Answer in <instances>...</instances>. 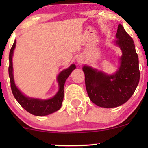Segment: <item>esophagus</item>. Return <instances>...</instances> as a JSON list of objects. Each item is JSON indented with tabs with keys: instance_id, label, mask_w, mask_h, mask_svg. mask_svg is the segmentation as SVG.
<instances>
[{
	"instance_id": "1",
	"label": "esophagus",
	"mask_w": 148,
	"mask_h": 148,
	"mask_svg": "<svg viewBox=\"0 0 148 148\" xmlns=\"http://www.w3.org/2000/svg\"><path fill=\"white\" fill-rule=\"evenodd\" d=\"M78 62H79V63H80V64H82L83 62H84V60H83V59H81V58H79L78 59Z\"/></svg>"
}]
</instances>
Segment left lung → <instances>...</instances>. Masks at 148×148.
Listing matches in <instances>:
<instances>
[{"label": "left lung", "instance_id": "8db88e82", "mask_svg": "<svg viewBox=\"0 0 148 148\" xmlns=\"http://www.w3.org/2000/svg\"><path fill=\"white\" fill-rule=\"evenodd\" d=\"M115 44L122 50L120 66L113 75H108L89 66H84L86 88L90 99L103 108H113L127 102L136 89L140 71L138 56L133 39L119 24Z\"/></svg>", "mask_w": 148, "mask_h": 148}]
</instances>
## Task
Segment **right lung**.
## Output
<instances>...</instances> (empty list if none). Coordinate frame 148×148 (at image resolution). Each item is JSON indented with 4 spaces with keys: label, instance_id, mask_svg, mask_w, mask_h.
<instances>
[{
    "label": "right lung",
    "instance_id": "obj_1",
    "mask_svg": "<svg viewBox=\"0 0 148 148\" xmlns=\"http://www.w3.org/2000/svg\"><path fill=\"white\" fill-rule=\"evenodd\" d=\"M16 46V40L10 51L9 60L10 65L9 76L10 79V85H11L12 92L13 93L14 98L16 99L21 106L23 108L34 115L37 116H45L57 111L62 106V100L64 97V86L65 81L67 80L69 74L76 68L75 64H72L67 69L62 71L58 76V82L59 90L53 97L49 99H40L35 98H30L25 97L21 92L14 84V76H13V67H12V56L14 53V49Z\"/></svg>",
    "mask_w": 148,
    "mask_h": 148
}]
</instances>
